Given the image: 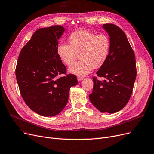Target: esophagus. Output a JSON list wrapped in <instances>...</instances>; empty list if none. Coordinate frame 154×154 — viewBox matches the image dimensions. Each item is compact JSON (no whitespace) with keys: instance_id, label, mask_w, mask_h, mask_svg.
Listing matches in <instances>:
<instances>
[{"instance_id":"obj_1","label":"esophagus","mask_w":154,"mask_h":154,"mask_svg":"<svg viewBox=\"0 0 154 154\" xmlns=\"http://www.w3.org/2000/svg\"><path fill=\"white\" fill-rule=\"evenodd\" d=\"M83 79H84V77H77V80L79 82L82 81Z\"/></svg>"}]
</instances>
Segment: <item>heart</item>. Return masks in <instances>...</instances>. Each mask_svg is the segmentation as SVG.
Wrapping results in <instances>:
<instances>
[{
    "mask_svg": "<svg viewBox=\"0 0 154 154\" xmlns=\"http://www.w3.org/2000/svg\"><path fill=\"white\" fill-rule=\"evenodd\" d=\"M70 45L60 43L57 54L62 62L70 66L74 63L78 55L80 60L69 68L70 73L84 76L94 68H100L106 61L110 50V39L103 33L97 35L87 30H79L72 33Z\"/></svg>",
    "mask_w": 154,
    "mask_h": 154,
    "instance_id": "b5f03b06",
    "label": "heart"
}]
</instances>
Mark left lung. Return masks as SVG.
Masks as SVG:
<instances>
[{
  "instance_id": "left-lung-1",
  "label": "left lung",
  "mask_w": 154,
  "mask_h": 154,
  "mask_svg": "<svg viewBox=\"0 0 154 154\" xmlns=\"http://www.w3.org/2000/svg\"><path fill=\"white\" fill-rule=\"evenodd\" d=\"M103 28L110 38L109 53L97 76L93 77L89 99L100 112L115 113L126 105L132 93L137 74L135 54L120 28L111 23L103 25ZM97 77L106 80L99 81Z\"/></svg>"
}]
</instances>
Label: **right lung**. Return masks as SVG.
<instances>
[{
  "label": "right lung",
  "mask_w": 154,
  "mask_h": 154,
  "mask_svg": "<svg viewBox=\"0 0 154 154\" xmlns=\"http://www.w3.org/2000/svg\"><path fill=\"white\" fill-rule=\"evenodd\" d=\"M64 31L60 25L38 29L18 59L15 75L20 94L31 109L43 116L58 115L67 103L70 87L78 83L75 75L66 74L57 54Z\"/></svg>",
  "instance_id": "1"
}]
</instances>
